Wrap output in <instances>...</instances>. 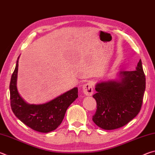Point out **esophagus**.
I'll return each mask as SVG.
<instances>
[{"label": "esophagus", "instance_id": "1", "mask_svg": "<svg viewBox=\"0 0 155 155\" xmlns=\"http://www.w3.org/2000/svg\"><path fill=\"white\" fill-rule=\"evenodd\" d=\"M83 93L85 96H91L93 94V86L92 83L90 81H89L88 83L85 84L83 86Z\"/></svg>", "mask_w": 155, "mask_h": 155}]
</instances>
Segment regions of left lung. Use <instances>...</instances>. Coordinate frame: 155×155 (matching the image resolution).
<instances>
[{
  "label": "left lung",
  "mask_w": 155,
  "mask_h": 155,
  "mask_svg": "<svg viewBox=\"0 0 155 155\" xmlns=\"http://www.w3.org/2000/svg\"><path fill=\"white\" fill-rule=\"evenodd\" d=\"M93 95L97 103L92 120L104 130L123 127L140 111L146 77L141 59L134 71H120L114 78L101 81Z\"/></svg>",
  "instance_id": "left-lung-1"
}]
</instances>
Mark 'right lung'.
Listing matches in <instances>:
<instances>
[{
  "label": "right lung",
  "instance_id": "1",
  "mask_svg": "<svg viewBox=\"0 0 155 155\" xmlns=\"http://www.w3.org/2000/svg\"><path fill=\"white\" fill-rule=\"evenodd\" d=\"M19 58L20 56L17 59L9 85L12 111L21 122L34 130L46 133L51 132L61 124L68 107L78 98V88H72L45 103H27L17 88Z\"/></svg>",
  "mask_w": 155,
  "mask_h": 155
}]
</instances>
